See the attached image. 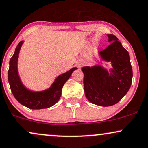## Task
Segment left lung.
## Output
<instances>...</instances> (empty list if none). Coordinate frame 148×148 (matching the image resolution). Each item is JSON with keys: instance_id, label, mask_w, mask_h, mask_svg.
<instances>
[{"instance_id": "1", "label": "left lung", "mask_w": 148, "mask_h": 148, "mask_svg": "<svg viewBox=\"0 0 148 148\" xmlns=\"http://www.w3.org/2000/svg\"><path fill=\"white\" fill-rule=\"evenodd\" d=\"M111 42L103 51H98L99 58L110 62L108 70L101 65L82 68L84 88L90 103L107 107L117 103L129 91L132 83L133 70L129 52L113 34H107Z\"/></svg>"}]
</instances>
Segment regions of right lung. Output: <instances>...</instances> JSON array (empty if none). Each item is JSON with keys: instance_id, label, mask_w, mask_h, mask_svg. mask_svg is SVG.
I'll return each instance as SVG.
<instances>
[{"instance_id": "obj_1", "label": "right lung", "mask_w": 148, "mask_h": 148, "mask_svg": "<svg viewBox=\"0 0 148 148\" xmlns=\"http://www.w3.org/2000/svg\"><path fill=\"white\" fill-rule=\"evenodd\" d=\"M24 41L17 45L15 53L9 62L8 80L13 96L19 103L32 110L48 108L55 105L60 99L63 86L77 68H72L68 72L58 76L51 86L41 91L27 88L21 81L18 72V58L20 49Z\"/></svg>"}]
</instances>
